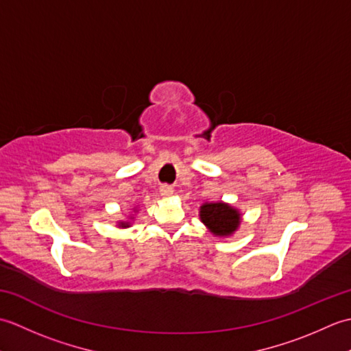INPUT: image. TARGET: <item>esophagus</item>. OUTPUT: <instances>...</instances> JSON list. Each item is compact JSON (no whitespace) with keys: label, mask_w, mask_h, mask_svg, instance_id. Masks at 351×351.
Wrapping results in <instances>:
<instances>
[{"label":"esophagus","mask_w":351,"mask_h":351,"mask_svg":"<svg viewBox=\"0 0 351 351\" xmlns=\"http://www.w3.org/2000/svg\"><path fill=\"white\" fill-rule=\"evenodd\" d=\"M160 191H161V195H162V196H170V195H173V189H171L170 185H162V187L160 189Z\"/></svg>","instance_id":"1"}]
</instances>
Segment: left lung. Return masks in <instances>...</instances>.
Instances as JSON below:
<instances>
[{"label": "left lung", "mask_w": 351, "mask_h": 351, "mask_svg": "<svg viewBox=\"0 0 351 351\" xmlns=\"http://www.w3.org/2000/svg\"><path fill=\"white\" fill-rule=\"evenodd\" d=\"M200 220L215 235H230L240 225V214L226 204H205L200 206Z\"/></svg>", "instance_id": "1"}]
</instances>
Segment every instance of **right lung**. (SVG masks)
Instances as JSON below:
<instances>
[{
	"instance_id": "1",
	"label": "right lung",
	"mask_w": 351,
	"mask_h": 351,
	"mask_svg": "<svg viewBox=\"0 0 351 351\" xmlns=\"http://www.w3.org/2000/svg\"><path fill=\"white\" fill-rule=\"evenodd\" d=\"M122 226H123V228H126V223H122Z\"/></svg>"
}]
</instances>
